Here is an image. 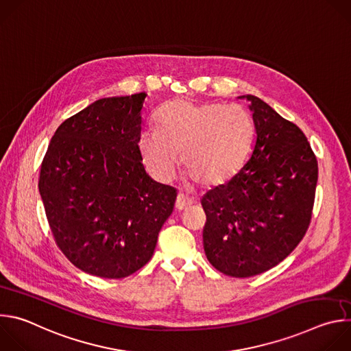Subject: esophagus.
<instances>
[{
	"mask_svg": "<svg viewBox=\"0 0 351 351\" xmlns=\"http://www.w3.org/2000/svg\"><path fill=\"white\" fill-rule=\"evenodd\" d=\"M191 204H193V199H191V198H189V197L184 195V194H178L176 204H175V207H176L178 211H183V210L189 208Z\"/></svg>",
	"mask_w": 351,
	"mask_h": 351,
	"instance_id": "34e87169",
	"label": "esophagus"
}]
</instances>
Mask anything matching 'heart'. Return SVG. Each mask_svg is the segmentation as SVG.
Returning a JSON list of instances; mask_svg holds the SVG:
<instances>
[{
    "label": "heart",
    "instance_id": "1",
    "mask_svg": "<svg viewBox=\"0 0 351 351\" xmlns=\"http://www.w3.org/2000/svg\"><path fill=\"white\" fill-rule=\"evenodd\" d=\"M253 140V119L241 107L176 99L158 111L157 128L140 132L137 152L145 171L161 183L173 178L182 153L191 179L217 187L244 167Z\"/></svg>",
    "mask_w": 351,
    "mask_h": 351
}]
</instances>
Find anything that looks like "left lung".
I'll list each match as a JSON object with an SVG mask.
<instances>
[{
    "label": "left lung",
    "mask_w": 351,
    "mask_h": 351,
    "mask_svg": "<svg viewBox=\"0 0 351 351\" xmlns=\"http://www.w3.org/2000/svg\"><path fill=\"white\" fill-rule=\"evenodd\" d=\"M256 140L245 165L202 198L207 260L233 278L263 274L304 237L315 198L318 162L304 133L261 98L247 94Z\"/></svg>",
    "instance_id": "left-lung-1"
}]
</instances>
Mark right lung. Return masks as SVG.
Masks as SVG:
<instances>
[{"label": "right lung", "instance_id": "right-lung-1", "mask_svg": "<svg viewBox=\"0 0 351 351\" xmlns=\"http://www.w3.org/2000/svg\"><path fill=\"white\" fill-rule=\"evenodd\" d=\"M145 93L99 98L60 125L38 190L54 239L80 271L126 278L153 257L176 189L149 178L137 152Z\"/></svg>", "mask_w": 351, "mask_h": 351}]
</instances>
